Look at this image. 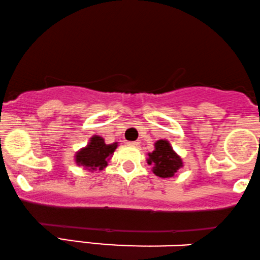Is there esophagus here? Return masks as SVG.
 Listing matches in <instances>:
<instances>
[{
	"label": "esophagus",
	"instance_id": "1",
	"mask_svg": "<svg viewBox=\"0 0 260 260\" xmlns=\"http://www.w3.org/2000/svg\"><path fill=\"white\" fill-rule=\"evenodd\" d=\"M130 146H134V147H137V146L140 145V141H133V142H129Z\"/></svg>",
	"mask_w": 260,
	"mask_h": 260
}]
</instances>
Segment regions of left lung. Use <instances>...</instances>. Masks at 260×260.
Here are the masks:
<instances>
[{
	"label": "left lung",
	"mask_w": 260,
	"mask_h": 260,
	"mask_svg": "<svg viewBox=\"0 0 260 260\" xmlns=\"http://www.w3.org/2000/svg\"><path fill=\"white\" fill-rule=\"evenodd\" d=\"M147 163L153 166L152 172L163 179L173 178L184 167L180 155L175 153L167 140H158L154 143V151L148 153Z\"/></svg>",
	"instance_id": "left-lung-1"
}]
</instances>
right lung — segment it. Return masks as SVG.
<instances>
[{
  "label": "right lung",
  "mask_w": 260,
  "mask_h": 260,
  "mask_svg": "<svg viewBox=\"0 0 260 260\" xmlns=\"http://www.w3.org/2000/svg\"><path fill=\"white\" fill-rule=\"evenodd\" d=\"M118 147V142L107 145L103 137L93 135L90 139L86 147L81 148L76 152L75 163L84 169L94 172V170H103L108 166V160Z\"/></svg>",
  "instance_id": "right-lung-1"
}]
</instances>
